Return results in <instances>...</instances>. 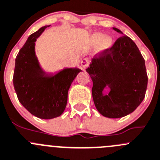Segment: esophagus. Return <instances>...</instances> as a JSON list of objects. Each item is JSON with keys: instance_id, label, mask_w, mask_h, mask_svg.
Instances as JSON below:
<instances>
[{"instance_id": "1", "label": "esophagus", "mask_w": 160, "mask_h": 160, "mask_svg": "<svg viewBox=\"0 0 160 160\" xmlns=\"http://www.w3.org/2000/svg\"><path fill=\"white\" fill-rule=\"evenodd\" d=\"M90 64H91V61L88 58H83L81 61V66L83 69H87L90 66Z\"/></svg>"}]
</instances>
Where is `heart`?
Wrapping results in <instances>:
<instances>
[{"label": "heart", "instance_id": "b5f03b06", "mask_svg": "<svg viewBox=\"0 0 160 160\" xmlns=\"http://www.w3.org/2000/svg\"><path fill=\"white\" fill-rule=\"evenodd\" d=\"M105 37H104L103 34L95 33L92 36V41L94 44H99L104 39L103 43H102L103 47L105 48H109L112 45V40L109 37H105V39H103Z\"/></svg>", "mask_w": 160, "mask_h": 160}]
</instances>
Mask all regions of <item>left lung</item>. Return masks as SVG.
I'll use <instances>...</instances> for the list:
<instances>
[{"instance_id": "obj_1", "label": "left lung", "mask_w": 160, "mask_h": 160, "mask_svg": "<svg viewBox=\"0 0 160 160\" xmlns=\"http://www.w3.org/2000/svg\"><path fill=\"white\" fill-rule=\"evenodd\" d=\"M87 72L93 81L94 105L105 117H123L133 112L145 98L148 85L145 59L128 36L118 38L111 48L93 58ZM106 86L110 91L104 94Z\"/></svg>"}]
</instances>
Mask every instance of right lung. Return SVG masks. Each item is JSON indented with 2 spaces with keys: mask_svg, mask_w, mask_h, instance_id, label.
<instances>
[{
  "mask_svg": "<svg viewBox=\"0 0 160 160\" xmlns=\"http://www.w3.org/2000/svg\"><path fill=\"white\" fill-rule=\"evenodd\" d=\"M28 37L15 58L13 84L20 103L32 115L44 119L61 116L67 104L68 91L81 71L66 68L53 75L41 69L35 54V42L44 29Z\"/></svg>",
  "mask_w": 160,
  "mask_h": 160,
  "instance_id": "add662e5",
  "label": "right lung"
}]
</instances>
